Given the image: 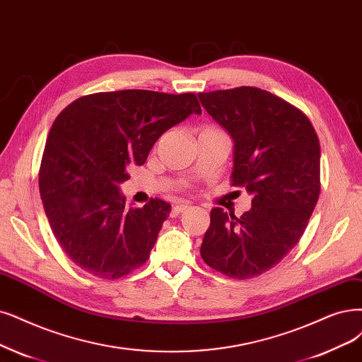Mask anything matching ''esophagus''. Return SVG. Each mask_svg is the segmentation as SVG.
Listing matches in <instances>:
<instances>
[{
    "instance_id": "1",
    "label": "esophagus",
    "mask_w": 362,
    "mask_h": 362,
    "mask_svg": "<svg viewBox=\"0 0 362 362\" xmlns=\"http://www.w3.org/2000/svg\"><path fill=\"white\" fill-rule=\"evenodd\" d=\"M191 206L189 204H185V203H179V204H174L173 210H171V216H177L179 213H183L186 210H189Z\"/></svg>"
}]
</instances>
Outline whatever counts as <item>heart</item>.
<instances>
[{
	"label": "heart",
	"mask_w": 362,
	"mask_h": 362,
	"mask_svg": "<svg viewBox=\"0 0 362 362\" xmlns=\"http://www.w3.org/2000/svg\"><path fill=\"white\" fill-rule=\"evenodd\" d=\"M207 128H215V127H207Z\"/></svg>",
	"instance_id": "1"
}]
</instances>
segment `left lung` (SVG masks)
I'll return each mask as SVG.
<instances>
[{
	"instance_id": "1",
	"label": "left lung",
	"mask_w": 362,
	"mask_h": 362,
	"mask_svg": "<svg viewBox=\"0 0 362 362\" xmlns=\"http://www.w3.org/2000/svg\"><path fill=\"white\" fill-rule=\"evenodd\" d=\"M207 113L234 140L233 186L252 194V207L237 218L221 207L199 252L213 270L233 279L269 272L296 246L320 192V146L296 105L259 88L198 93Z\"/></svg>"
}]
</instances>
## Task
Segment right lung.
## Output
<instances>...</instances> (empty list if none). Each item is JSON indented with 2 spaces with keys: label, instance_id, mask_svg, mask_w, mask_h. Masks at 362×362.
Here are the masks:
<instances>
[{
  "label": "right lung",
  "instance_id": "1",
  "mask_svg": "<svg viewBox=\"0 0 362 362\" xmlns=\"http://www.w3.org/2000/svg\"><path fill=\"white\" fill-rule=\"evenodd\" d=\"M202 107L192 92L143 89L80 97L59 113L46 140L40 195L57 242L77 267L119 279L151 255L171 206L151 198L127 207L119 185L143 165L155 141Z\"/></svg>",
  "mask_w": 362,
  "mask_h": 362
}]
</instances>
